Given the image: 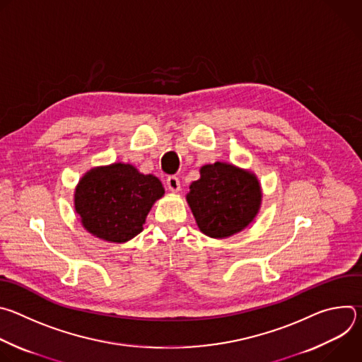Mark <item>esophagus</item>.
I'll return each instance as SVG.
<instances>
[{"mask_svg": "<svg viewBox=\"0 0 362 362\" xmlns=\"http://www.w3.org/2000/svg\"><path fill=\"white\" fill-rule=\"evenodd\" d=\"M166 185H168V189L172 190V192H179L180 190V180L176 176H169L168 180H166Z\"/></svg>", "mask_w": 362, "mask_h": 362, "instance_id": "1", "label": "esophagus"}]
</instances>
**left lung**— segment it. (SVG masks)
<instances>
[{"label": "left lung", "instance_id": "left-lung-1", "mask_svg": "<svg viewBox=\"0 0 362 362\" xmlns=\"http://www.w3.org/2000/svg\"><path fill=\"white\" fill-rule=\"evenodd\" d=\"M199 229L211 238H228L245 229L259 211L257 179L233 165L216 162L200 169L186 196Z\"/></svg>", "mask_w": 362, "mask_h": 362}]
</instances>
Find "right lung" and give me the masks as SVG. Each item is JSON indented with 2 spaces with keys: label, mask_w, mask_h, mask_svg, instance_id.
<instances>
[{
  "label": "right lung",
  "mask_w": 362,
  "mask_h": 362,
  "mask_svg": "<svg viewBox=\"0 0 362 362\" xmlns=\"http://www.w3.org/2000/svg\"><path fill=\"white\" fill-rule=\"evenodd\" d=\"M165 194L160 180L132 165L97 168L80 180L74 204L83 226L109 242H127L143 230L153 203Z\"/></svg>",
  "instance_id": "right-lung-1"
}]
</instances>
